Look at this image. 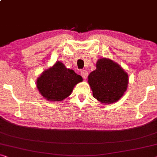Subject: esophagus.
I'll return each mask as SVG.
<instances>
[{
	"label": "esophagus",
	"mask_w": 157,
	"mask_h": 157,
	"mask_svg": "<svg viewBox=\"0 0 157 157\" xmlns=\"http://www.w3.org/2000/svg\"><path fill=\"white\" fill-rule=\"evenodd\" d=\"M81 76L82 77L83 79H86L87 78V75H88V73H87V70H82L81 71Z\"/></svg>",
	"instance_id": "esophagus-1"
}]
</instances>
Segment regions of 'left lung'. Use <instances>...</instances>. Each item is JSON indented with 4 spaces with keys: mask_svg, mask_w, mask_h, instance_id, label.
Listing matches in <instances>:
<instances>
[{
    "mask_svg": "<svg viewBox=\"0 0 157 157\" xmlns=\"http://www.w3.org/2000/svg\"><path fill=\"white\" fill-rule=\"evenodd\" d=\"M96 67L88 76L93 97L101 103L112 104L118 101L127 90V74L109 59H100Z\"/></svg>",
    "mask_w": 157,
    "mask_h": 157,
    "instance_id": "8db88e82",
    "label": "left lung"
}]
</instances>
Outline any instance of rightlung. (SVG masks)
<instances>
[{
  "label": "right lung",
  "instance_id": "add662e5",
  "mask_svg": "<svg viewBox=\"0 0 157 157\" xmlns=\"http://www.w3.org/2000/svg\"><path fill=\"white\" fill-rule=\"evenodd\" d=\"M82 81L74 70L67 69L61 62L45 70L37 80V87L45 99L61 101L70 96L76 84Z\"/></svg>",
  "mask_w": 157,
  "mask_h": 157
}]
</instances>
